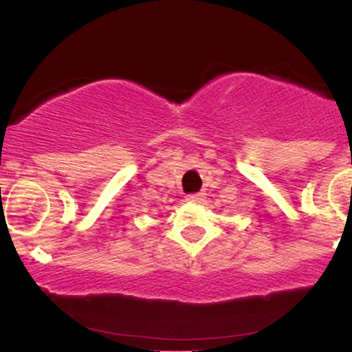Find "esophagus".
Segmentation results:
<instances>
[{"mask_svg":"<svg viewBox=\"0 0 352 352\" xmlns=\"http://www.w3.org/2000/svg\"><path fill=\"white\" fill-rule=\"evenodd\" d=\"M188 201H193V204H199V201L204 200V193H190L187 195Z\"/></svg>","mask_w":352,"mask_h":352,"instance_id":"esophagus-1","label":"esophagus"}]
</instances>
